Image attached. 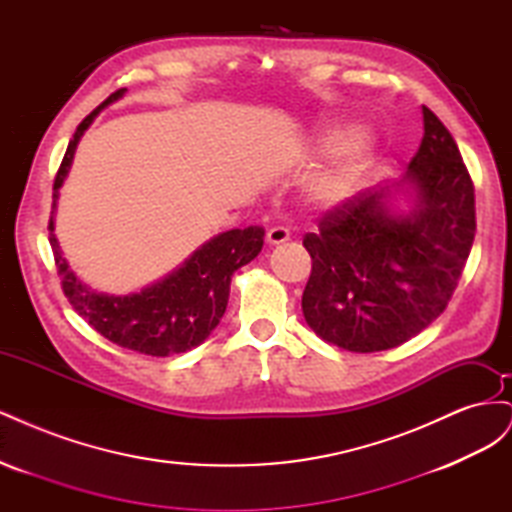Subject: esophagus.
Masks as SVG:
<instances>
[{
    "label": "esophagus",
    "instance_id": "esophagus-1",
    "mask_svg": "<svg viewBox=\"0 0 512 512\" xmlns=\"http://www.w3.org/2000/svg\"><path fill=\"white\" fill-rule=\"evenodd\" d=\"M290 239V230L284 226H273L267 230V243L269 245H280Z\"/></svg>",
    "mask_w": 512,
    "mask_h": 512
}]
</instances>
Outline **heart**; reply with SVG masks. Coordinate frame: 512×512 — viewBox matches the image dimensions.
<instances>
[{"instance_id":"obj_1","label":"heart","mask_w":512,"mask_h":512,"mask_svg":"<svg viewBox=\"0 0 512 512\" xmlns=\"http://www.w3.org/2000/svg\"><path fill=\"white\" fill-rule=\"evenodd\" d=\"M342 132L333 130L322 136L324 143L339 141ZM369 151V136L367 134H354L350 141L344 145L342 156H339L329 168L320 170L314 179L309 181V194H312L320 203L335 205L342 203L348 196L356 192L361 185L365 173V156Z\"/></svg>"}]
</instances>
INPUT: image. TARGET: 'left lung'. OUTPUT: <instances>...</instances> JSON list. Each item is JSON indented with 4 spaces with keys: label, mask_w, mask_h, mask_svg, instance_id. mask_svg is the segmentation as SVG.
<instances>
[{
    "label": "left lung",
    "mask_w": 512,
    "mask_h": 512,
    "mask_svg": "<svg viewBox=\"0 0 512 512\" xmlns=\"http://www.w3.org/2000/svg\"><path fill=\"white\" fill-rule=\"evenodd\" d=\"M423 128L404 177L344 200L303 239L312 275L301 307L324 342L350 352L401 346L453 297L476 232L474 185L427 106ZM399 193L411 200L408 212L392 205Z\"/></svg>",
    "instance_id": "left-lung-1"
}]
</instances>
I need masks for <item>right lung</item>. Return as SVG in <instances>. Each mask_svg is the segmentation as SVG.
Returning <instances> with one entry per match:
<instances>
[{
	"label": "right lung",
	"instance_id": "1",
	"mask_svg": "<svg viewBox=\"0 0 512 512\" xmlns=\"http://www.w3.org/2000/svg\"><path fill=\"white\" fill-rule=\"evenodd\" d=\"M123 94H126V89H119L108 96L76 128L57 170L51 213L57 209L59 188L68 177L81 136L102 108L117 102ZM49 230L61 288H64L68 301L79 316H83L108 342L149 356H170L203 344L226 312L232 273L254 260L262 250V241H265V228L260 226H247L243 230L232 228L200 245L181 267L168 273L164 280L143 288L141 292L106 294L83 284L70 269L59 241L53 235V215Z\"/></svg>",
	"mask_w": 512,
	"mask_h": 512
}]
</instances>
